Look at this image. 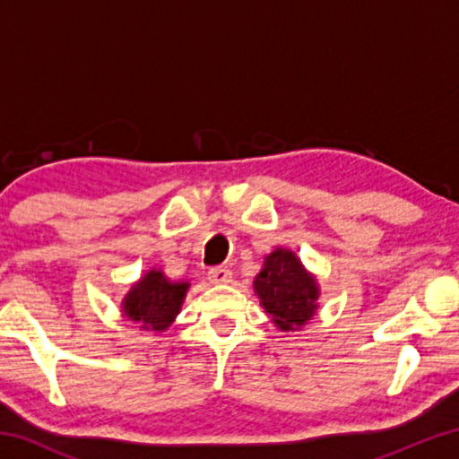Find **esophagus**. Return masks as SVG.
<instances>
[{"label": "esophagus", "instance_id": "1", "mask_svg": "<svg viewBox=\"0 0 459 459\" xmlns=\"http://www.w3.org/2000/svg\"><path fill=\"white\" fill-rule=\"evenodd\" d=\"M232 277V271L229 267H212L208 271V279L211 283H229Z\"/></svg>", "mask_w": 459, "mask_h": 459}]
</instances>
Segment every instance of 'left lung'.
<instances>
[{
  "mask_svg": "<svg viewBox=\"0 0 459 459\" xmlns=\"http://www.w3.org/2000/svg\"><path fill=\"white\" fill-rule=\"evenodd\" d=\"M253 287L279 330H299L316 316L320 287L290 248L279 247L267 255Z\"/></svg>",
  "mask_w": 459,
  "mask_h": 459,
  "instance_id": "8db88e82",
  "label": "left lung"
}]
</instances>
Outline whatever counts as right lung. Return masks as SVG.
<instances>
[{"label":"right lung","instance_id":"add662e5","mask_svg":"<svg viewBox=\"0 0 459 459\" xmlns=\"http://www.w3.org/2000/svg\"><path fill=\"white\" fill-rule=\"evenodd\" d=\"M190 283L169 281L160 269H152L123 298L121 312L142 330L164 332L180 314Z\"/></svg>","mask_w":459,"mask_h":459}]
</instances>
